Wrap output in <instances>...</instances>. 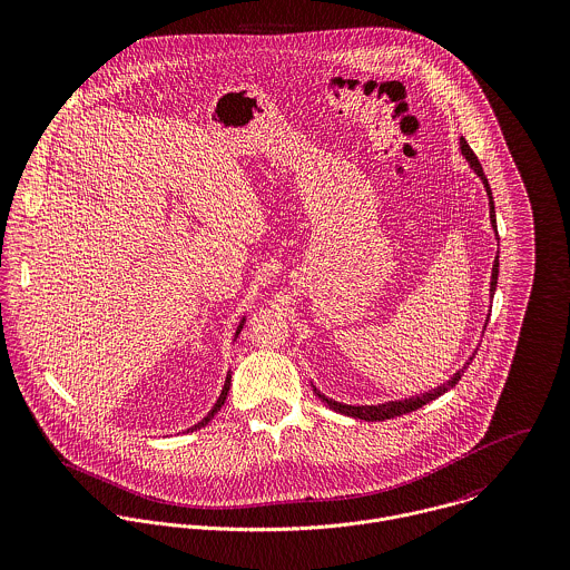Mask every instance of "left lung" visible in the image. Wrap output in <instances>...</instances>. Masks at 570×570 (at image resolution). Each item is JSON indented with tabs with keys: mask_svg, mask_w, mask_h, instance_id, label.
I'll return each instance as SVG.
<instances>
[{
	"mask_svg": "<svg viewBox=\"0 0 570 570\" xmlns=\"http://www.w3.org/2000/svg\"><path fill=\"white\" fill-rule=\"evenodd\" d=\"M461 151H463V156L468 158V163L472 164V168L481 175V179H483V184H485V188H488L489 193V210H491V226H493V230H495V210H493V197H491V188H489L488 177H485V173H483V166L479 163V158L474 156V151L470 149V145L465 142V138H461ZM495 235H498V230H495ZM495 283H498V256H495V261H493V269H491V296H493V292H495ZM474 360V357H472ZM470 360V362H472ZM470 362H468V366H470ZM468 366H463L448 384H443V386H439V389H434V391H430V393H423L421 397H410V400H404V402H391V404H382V406H344V404H337V402H333V400H328L325 397L323 393H318L316 391V395L325 402L326 406L331 407V410H335V412H342V414H346V416H355V419H364V421H386V419H393V416H402V414H407V412H412V410H416V407L425 406L428 402H432V400H436V397H441L443 393H448L452 386H456L459 384V380L463 377V373H465V368Z\"/></svg>",
	"mask_w": 570,
	"mask_h": 570,
	"instance_id": "1",
	"label": "left lung"
}]
</instances>
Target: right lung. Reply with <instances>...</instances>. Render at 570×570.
Returning <instances> with one entry per match:
<instances>
[{
    "label": "right lung",
    "mask_w": 570,
    "mask_h": 570,
    "mask_svg": "<svg viewBox=\"0 0 570 570\" xmlns=\"http://www.w3.org/2000/svg\"><path fill=\"white\" fill-rule=\"evenodd\" d=\"M242 328H244V323H242V325H239V328H237V335H239V331H242ZM237 335H235V337H237ZM228 391H230V373H228V377H226V384H224V391H222V395H219V400H217V404H215V406H213V410H210V412H208V416H204V419H202V421H199V423H197V425H193V428H190V430H197V428H204V425H206V423H208V421H210V419H213V416H215V412H217V410H219V407L224 406V404H226V397H228Z\"/></svg>",
    "instance_id": "add662e5"
}]
</instances>
